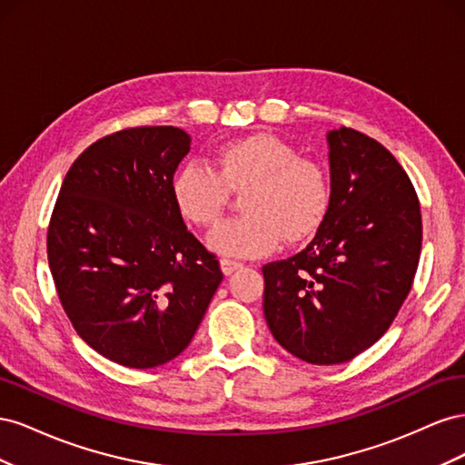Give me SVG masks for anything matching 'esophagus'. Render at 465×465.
<instances>
[{
    "label": "esophagus",
    "instance_id": "esophagus-1",
    "mask_svg": "<svg viewBox=\"0 0 465 465\" xmlns=\"http://www.w3.org/2000/svg\"><path fill=\"white\" fill-rule=\"evenodd\" d=\"M219 263H221V272H223L224 275H232L234 272H238V270H241V267H242V263L227 260V258H223Z\"/></svg>",
    "mask_w": 465,
    "mask_h": 465
}]
</instances>
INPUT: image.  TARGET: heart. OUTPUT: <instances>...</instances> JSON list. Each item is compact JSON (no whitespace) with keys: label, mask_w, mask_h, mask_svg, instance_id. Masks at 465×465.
Wrapping results in <instances>:
<instances>
[{"label":"heart","mask_w":465,"mask_h":465,"mask_svg":"<svg viewBox=\"0 0 465 465\" xmlns=\"http://www.w3.org/2000/svg\"><path fill=\"white\" fill-rule=\"evenodd\" d=\"M229 192L241 193L242 217L221 223L207 246L224 258H260L281 241L312 238L328 215L330 176L320 163L272 134H252L217 147L213 171L188 163L171 180V200L182 221L207 229L221 219Z\"/></svg>","instance_id":"heart-1"}]
</instances>
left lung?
Here are the masks:
<instances>
[{
    "label": "left lung",
    "instance_id": "left-lung-1",
    "mask_svg": "<svg viewBox=\"0 0 465 465\" xmlns=\"http://www.w3.org/2000/svg\"><path fill=\"white\" fill-rule=\"evenodd\" d=\"M326 139V219L297 256L262 267L267 328L311 364L347 362L386 333L411 291L423 241L415 188L393 154L351 128Z\"/></svg>",
    "mask_w": 465,
    "mask_h": 465
}]
</instances>
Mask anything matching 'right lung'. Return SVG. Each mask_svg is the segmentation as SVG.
Masks as SVG:
<instances>
[{
  "mask_svg": "<svg viewBox=\"0 0 465 465\" xmlns=\"http://www.w3.org/2000/svg\"><path fill=\"white\" fill-rule=\"evenodd\" d=\"M192 137L173 125L98 139L69 168L48 229V263L81 340L130 369L173 361L223 281L171 200Z\"/></svg>",
  "mask_w": 465,
  "mask_h": 465,
  "instance_id": "1",
  "label": "right lung"
}]
</instances>
